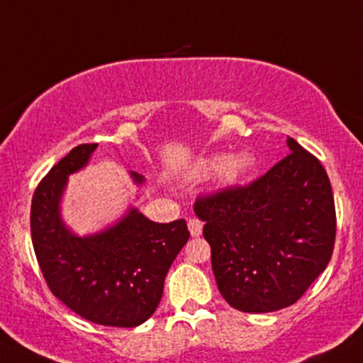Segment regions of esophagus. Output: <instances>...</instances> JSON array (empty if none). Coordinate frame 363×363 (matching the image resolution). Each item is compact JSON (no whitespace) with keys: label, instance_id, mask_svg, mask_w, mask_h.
I'll use <instances>...</instances> for the list:
<instances>
[{"label":"esophagus","instance_id":"34e87169","mask_svg":"<svg viewBox=\"0 0 363 363\" xmlns=\"http://www.w3.org/2000/svg\"><path fill=\"white\" fill-rule=\"evenodd\" d=\"M187 227H189V232L193 237H199L203 234V222L199 218H189Z\"/></svg>","mask_w":363,"mask_h":363}]
</instances>
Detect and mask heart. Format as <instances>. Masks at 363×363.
<instances>
[{"mask_svg":"<svg viewBox=\"0 0 363 363\" xmlns=\"http://www.w3.org/2000/svg\"><path fill=\"white\" fill-rule=\"evenodd\" d=\"M252 165V157L247 153H239V155L232 157H222L215 155L208 158L201 164V172L210 174V172H218L220 179L225 184H230L235 182L237 179L242 177Z\"/></svg>","mask_w":363,"mask_h":363,"instance_id":"b5f03b06","label":"heart"}]
</instances>
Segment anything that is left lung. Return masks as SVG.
<instances>
[{
	"mask_svg": "<svg viewBox=\"0 0 363 363\" xmlns=\"http://www.w3.org/2000/svg\"><path fill=\"white\" fill-rule=\"evenodd\" d=\"M290 153L247 186L199 196L220 294L237 311L273 312L295 303L326 269L336 237L331 182L294 138Z\"/></svg>",
	"mask_w": 363,
	"mask_h": 363,
	"instance_id": "1",
	"label": "left lung"
}]
</instances>
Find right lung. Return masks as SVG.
<instances>
[{
    "instance_id": "add662e5",
    "label": "right lung",
    "mask_w": 363,
    "mask_h": 363,
    "mask_svg": "<svg viewBox=\"0 0 363 363\" xmlns=\"http://www.w3.org/2000/svg\"><path fill=\"white\" fill-rule=\"evenodd\" d=\"M97 143L74 147L37 186L30 232L49 290L83 319L135 328L155 312L170 264L189 239L186 220L155 223L136 208L99 234L78 237L66 228L60 201L69 174L89 164ZM136 184L143 182L131 172Z\"/></svg>"
}]
</instances>
